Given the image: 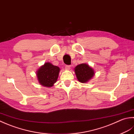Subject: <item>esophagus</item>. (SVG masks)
<instances>
[{"label":"esophagus","instance_id":"esophagus-1","mask_svg":"<svg viewBox=\"0 0 134 134\" xmlns=\"http://www.w3.org/2000/svg\"><path fill=\"white\" fill-rule=\"evenodd\" d=\"M65 69L67 70H69L70 69V65H66V66H65Z\"/></svg>","mask_w":134,"mask_h":134}]
</instances>
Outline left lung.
<instances>
[{
	"instance_id": "left-lung-1",
	"label": "left lung",
	"mask_w": 134,
	"mask_h": 134,
	"mask_svg": "<svg viewBox=\"0 0 134 134\" xmlns=\"http://www.w3.org/2000/svg\"><path fill=\"white\" fill-rule=\"evenodd\" d=\"M75 72L77 80L80 83H87L94 75V70L86 64L78 65L75 68Z\"/></svg>"
}]
</instances>
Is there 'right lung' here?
<instances>
[{
	"mask_svg": "<svg viewBox=\"0 0 134 134\" xmlns=\"http://www.w3.org/2000/svg\"><path fill=\"white\" fill-rule=\"evenodd\" d=\"M59 70L58 66L53 65L50 62L45 63L36 72L39 83L46 87H52L57 80Z\"/></svg>",
	"mask_w": 134,
	"mask_h": 134,
	"instance_id": "add662e5",
	"label": "right lung"
}]
</instances>
